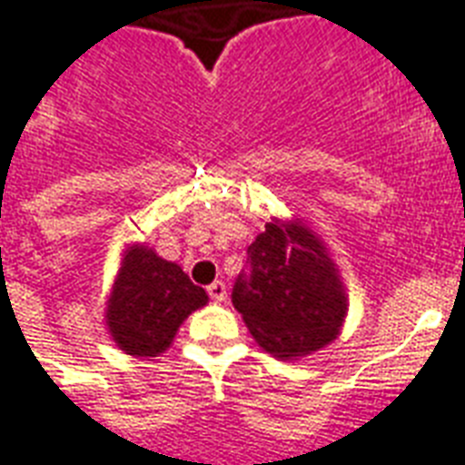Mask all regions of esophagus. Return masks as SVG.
Returning a JSON list of instances; mask_svg holds the SVG:
<instances>
[{"mask_svg": "<svg viewBox=\"0 0 465 465\" xmlns=\"http://www.w3.org/2000/svg\"><path fill=\"white\" fill-rule=\"evenodd\" d=\"M207 292H209V297L214 300V302H224L226 300V285L222 282V280H214V282H212V285L207 288Z\"/></svg>", "mask_w": 465, "mask_h": 465, "instance_id": "34e87169", "label": "esophagus"}]
</instances>
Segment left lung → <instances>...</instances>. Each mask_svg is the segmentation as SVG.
Here are the masks:
<instances>
[{"mask_svg": "<svg viewBox=\"0 0 465 465\" xmlns=\"http://www.w3.org/2000/svg\"><path fill=\"white\" fill-rule=\"evenodd\" d=\"M251 275L233 285V307L265 353L300 361L341 334L349 295L319 233L304 219H280L248 246Z\"/></svg>", "mask_w": 465, "mask_h": 465, "instance_id": "obj_1", "label": "left lung"}]
</instances>
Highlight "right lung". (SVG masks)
<instances>
[{
    "mask_svg": "<svg viewBox=\"0 0 465 465\" xmlns=\"http://www.w3.org/2000/svg\"><path fill=\"white\" fill-rule=\"evenodd\" d=\"M207 302V292L180 265L146 243H129L104 302V327L124 353L151 361L170 349L180 324Z\"/></svg>",
    "mask_w": 465,
    "mask_h": 465,
    "instance_id": "obj_1",
    "label": "right lung"
}]
</instances>
